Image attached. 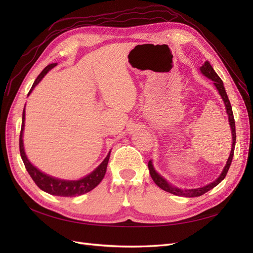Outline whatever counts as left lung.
<instances>
[{"mask_svg": "<svg viewBox=\"0 0 253 253\" xmlns=\"http://www.w3.org/2000/svg\"><path fill=\"white\" fill-rule=\"evenodd\" d=\"M201 71L202 73L206 76V77H208L209 79H211L212 81H214V85L216 86L217 90L219 95L223 98V100L225 102L226 105V110H227V114L229 116V124H230L231 126V132H232V148H231V152H230V156H229L228 160H227V164L224 168L223 172L218 176V178L214 180L213 182L209 183V185H207L203 188H198V189H193V190H180L178 188H175L172 187L171 185H169L162 176H160L155 170L154 168L152 166V162H149V170H150V174H151V177L152 179L154 180V182L156 185L167 192L172 193L174 195H177V196H185V197H195V196H201L203 194H205L206 192H208L211 189H213L214 187H216L218 183L223 180L226 175L228 173L229 168H230L231 162H232V158H233V154H234V147H235V139H236V133H235V122H234V117H233V113H232V108H231V104L230 101H229V98L227 96V93L225 90L224 87V83L221 81V79L218 77V75L214 72L213 67L211 66V64L208 62V61H206L205 64L201 67Z\"/></svg>", "mask_w": 253, "mask_h": 253, "instance_id": "left-lung-1", "label": "left lung"}]
</instances>
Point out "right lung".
I'll list each match as a JSON object with an SVG mask.
<instances>
[{
  "mask_svg": "<svg viewBox=\"0 0 253 253\" xmlns=\"http://www.w3.org/2000/svg\"><path fill=\"white\" fill-rule=\"evenodd\" d=\"M56 65H57L56 63H52L44 68V70L41 72V74L38 76L37 79L35 80L28 95L32 93L34 87L42 80V78L48 73V71L51 70V68ZM24 120H25V109L23 110L22 126H21V132H20V140H19L20 154H21L22 160H23V163H24V166L26 168L27 172L30 175V177L33 178L36 185L41 190L45 191V192H47L51 195L63 196V197H74V196H79V195L89 192V191L93 190L95 187H97L99 185V183H100V181L104 177L105 172H106V167H108L111 152L109 153L108 156L105 157V159L101 163V165L99 166L94 172H91L89 175L85 176V177L80 179V180H71L70 181V180H62V179H57V178L50 177V176L40 172L36 167H34L32 164H30L29 160L27 159V157L25 155L24 148H23V139H22L23 129H24Z\"/></svg>",
  "mask_w": 253,
  "mask_h": 253,
  "instance_id": "1",
  "label": "right lung"
}]
</instances>
